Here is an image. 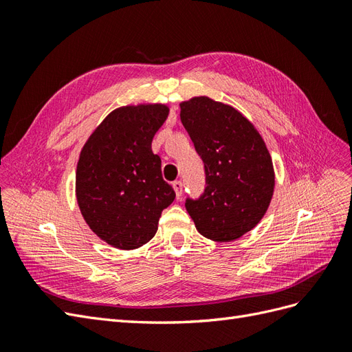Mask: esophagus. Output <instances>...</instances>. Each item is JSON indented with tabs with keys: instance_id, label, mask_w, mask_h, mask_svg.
<instances>
[{
	"instance_id": "1",
	"label": "esophagus",
	"mask_w": 352,
	"mask_h": 352,
	"mask_svg": "<svg viewBox=\"0 0 352 352\" xmlns=\"http://www.w3.org/2000/svg\"><path fill=\"white\" fill-rule=\"evenodd\" d=\"M172 186H173L175 192H176V198H180V197H182V188H184L182 182H179V180H176V182H173V184H172Z\"/></svg>"
}]
</instances>
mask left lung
Listing matches in <instances>:
<instances>
[{"label": "left lung", "mask_w": 352, "mask_h": 352, "mask_svg": "<svg viewBox=\"0 0 352 352\" xmlns=\"http://www.w3.org/2000/svg\"><path fill=\"white\" fill-rule=\"evenodd\" d=\"M180 120L206 167V192L186 199L197 230L216 242L258 225L274 192V168L263 136L229 104L208 97L182 101Z\"/></svg>", "instance_id": "1"}]
</instances>
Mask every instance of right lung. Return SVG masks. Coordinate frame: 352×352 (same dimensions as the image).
Wrapping results in <instances>:
<instances>
[{
  "mask_svg": "<svg viewBox=\"0 0 352 352\" xmlns=\"http://www.w3.org/2000/svg\"><path fill=\"white\" fill-rule=\"evenodd\" d=\"M168 116L166 104L123 105L95 127L76 167V199L83 220L101 241L119 250L150 242L162 211L176 194L151 150Z\"/></svg>",
  "mask_w": 352,
  "mask_h": 352,
  "instance_id": "obj_1",
  "label": "right lung"
}]
</instances>
